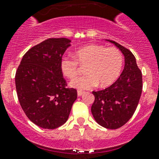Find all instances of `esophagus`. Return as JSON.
<instances>
[{
	"mask_svg": "<svg viewBox=\"0 0 159 159\" xmlns=\"http://www.w3.org/2000/svg\"><path fill=\"white\" fill-rule=\"evenodd\" d=\"M84 91H81V90H78V92H77V94H78L79 97H80V96H82L83 94H84Z\"/></svg>",
	"mask_w": 159,
	"mask_h": 159,
	"instance_id": "esophagus-1",
	"label": "esophagus"
}]
</instances>
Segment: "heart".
Here are the masks:
<instances>
[{
	"label": "heart",
	"mask_w": 159,
	"mask_h": 159,
	"mask_svg": "<svg viewBox=\"0 0 159 159\" xmlns=\"http://www.w3.org/2000/svg\"><path fill=\"white\" fill-rule=\"evenodd\" d=\"M74 57L64 56L60 61L61 72L66 77L73 79L78 71V63L85 65L86 74L72 80L70 87L84 90L99 85L112 84L121 73L124 56L119 48L102 44H89L75 51Z\"/></svg>",
	"instance_id": "heart-1"
}]
</instances>
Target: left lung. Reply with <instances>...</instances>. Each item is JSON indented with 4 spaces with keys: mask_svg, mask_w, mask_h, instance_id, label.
<instances>
[{
    "mask_svg": "<svg viewBox=\"0 0 159 159\" xmlns=\"http://www.w3.org/2000/svg\"><path fill=\"white\" fill-rule=\"evenodd\" d=\"M124 55V69L110 87L93 92L95 97L91 111L96 122L108 129L124 126L134 114L142 92V74L134 55L128 48L114 40H107Z\"/></svg>",
    "mask_w": 159,
    "mask_h": 159,
    "instance_id": "8db88e82",
    "label": "left lung"
}]
</instances>
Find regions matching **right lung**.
Segmentation results:
<instances>
[{"mask_svg":"<svg viewBox=\"0 0 159 159\" xmlns=\"http://www.w3.org/2000/svg\"><path fill=\"white\" fill-rule=\"evenodd\" d=\"M70 40L49 38L27 53L18 66L15 85L20 106L35 125L55 129L68 119L76 89L66 88L60 67Z\"/></svg>","mask_w":159,"mask_h":159,"instance_id":"1","label":"right lung"}]
</instances>
